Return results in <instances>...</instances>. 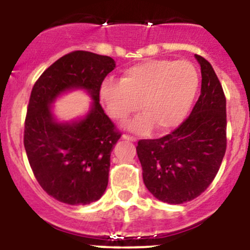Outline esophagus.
Returning a JSON list of instances; mask_svg holds the SVG:
<instances>
[{"label": "esophagus", "mask_w": 250, "mask_h": 250, "mask_svg": "<svg viewBox=\"0 0 250 250\" xmlns=\"http://www.w3.org/2000/svg\"><path fill=\"white\" fill-rule=\"evenodd\" d=\"M122 138L125 140H128V141H137V138L132 137V135H129V134H123Z\"/></svg>", "instance_id": "1"}]
</instances>
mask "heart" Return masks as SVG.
Listing matches in <instances>:
<instances>
[{"label":"heart","instance_id":"heart-1","mask_svg":"<svg viewBox=\"0 0 250 250\" xmlns=\"http://www.w3.org/2000/svg\"><path fill=\"white\" fill-rule=\"evenodd\" d=\"M198 72L186 60H146L125 70L121 81L106 80L100 99L107 113L125 121L138 110L143 115L129 123L137 132H167L185 118L198 89Z\"/></svg>","mask_w":250,"mask_h":250}]
</instances>
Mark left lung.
Instances as JSON below:
<instances>
[{
	"label": "left lung",
	"instance_id": "8db88e82",
	"mask_svg": "<svg viewBox=\"0 0 250 250\" xmlns=\"http://www.w3.org/2000/svg\"><path fill=\"white\" fill-rule=\"evenodd\" d=\"M201 65V95L188 117L169 134L138 141L137 153L147 190L169 204L192 201L207 190L226 151V98L209 62Z\"/></svg>",
	"mask_w": 250,
	"mask_h": 250
}]
</instances>
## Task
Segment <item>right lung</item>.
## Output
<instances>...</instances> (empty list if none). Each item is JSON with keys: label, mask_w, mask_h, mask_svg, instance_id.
<instances>
[{"label": "right lung", "mask_w": 250, "mask_h": 250, "mask_svg": "<svg viewBox=\"0 0 250 250\" xmlns=\"http://www.w3.org/2000/svg\"><path fill=\"white\" fill-rule=\"evenodd\" d=\"M115 65L106 55L75 50L50 65L32 87L25 117V151L41 188L62 203L84 206L106 190L111 151L121 132L99 104V92ZM74 87L90 93L92 109L78 123H55L50 104Z\"/></svg>", "instance_id": "1"}]
</instances>
